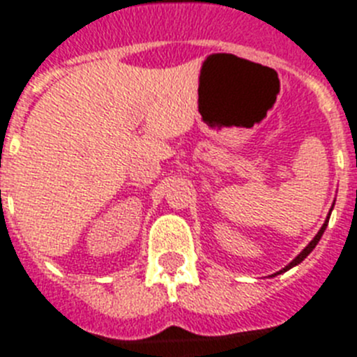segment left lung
Masks as SVG:
<instances>
[{"mask_svg":"<svg viewBox=\"0 0 357 357\" xmlns=\"http://www.w3.org/2000/svg\"><path fill=\"white\" fill-rule=\"evenodd\" d=\"M333 206H334V204H333ZM328 217H331V212H328ZM328 217H327V221L324 222V226H321V228H320V231H318V234L314 235V238H312L311 243H309L307 246L303 248L302 252H300V255H296V257H294V259H293V262H289V264H287L286 268H284V269H280V271H278V273H284V271H287V269H291V268H293V266H298L300 262H302V260L305 259V257H307L309 253L312 252V250H314V248H316V244H318V241H320V238H321V235H324L325 228H327V225H328Z\"/></svg>","mask_w":357,"mask_h":357,"instance_id":"1","label":"left lung"}]
</instances>
